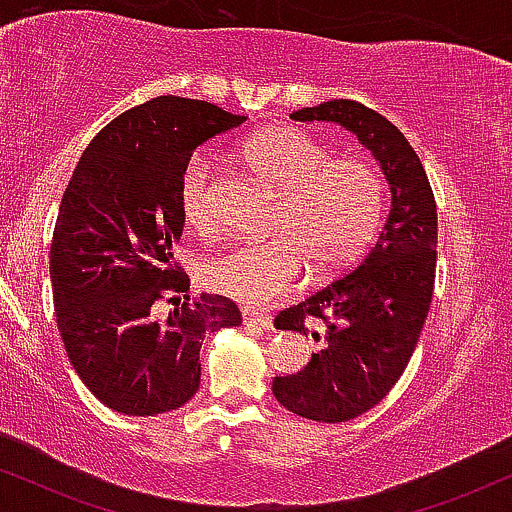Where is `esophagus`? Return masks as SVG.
<instances>
[{
    "instance_id": "1",
    "label": "esophagus",
    "mask_w": 512,
    "mask_h": 512,
    "mask_svg": "<svg viewBox=\"0 0 512 512\" xmlns=\"http://www.w3.org/2000/svg\"><path fill=\"white\" fill-rule=\"evenodd\" d=\"M243 322L248 327H257V330H269L272 327V317L257 313V310H243Z\"/></svg>"
}]
</instances>
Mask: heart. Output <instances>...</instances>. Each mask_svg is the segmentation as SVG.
Wrapping results in <instances>:
<instances>
[{
  "mask_svg": "<svg viewBox=\"0 0 512 512\" xmlns=\"http://www.w3.org/2000/svg\"><path fill=\"white\" fill-rule=\"evenodd\" d=\"M248 166L279 192L272 233L264 243H243L204 262L211 291L245 305H267L289 293L308 262L310 272L342 269L368 245L383 216L385 182L361 158L332 151L296 127H269L243 146ZM216 163L209 151L190 158L180 182L182 219L197 233L216 226Z\"/></svg>",
  "mask_w": 512,
  "mask_h": 512,
  "instance_id": "heart-1",
  "label": "heart"
}]
</instances>
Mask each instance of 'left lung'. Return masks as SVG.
Returning <instances> with one entry per match:
<instances>
[{"label":"left lung","instance_id":"1","mask_svg":"<svg viewBox=\"0 0 512 512\" xmlns=\"http://www.w3.org/2000/svg\"><path fill=\"white\" fill-rule=\"evenodd\" d=\"M296 122H332L354 134L378 161L390 209L378 238L349 272L276 315V330L303 332L325 322L322 346L308 366L272 380L276 402L322 424L361 416L383 399L407 368L431 308L438 214L426 170L404 134L356 101L301 108ZM313 339L320 334L313 332Z\"/></svg>","mask_w":512,"mask_h":512}]
</instances>
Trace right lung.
Listing matches in <instances>:
<instances>
[{"label":"right lung","mask_w":512,"mask_h":512,"mask_svg":"<svg viewBox=\"0 0 512 512\" xmlns=\"http://www.w3.org/2000/svg\"><path fill=\"white\" fill-rule=\"evenodd\" d=\"M245 120L207 101L154 98L96 134L64 190L50 248L57 330L81 383L117 414L156 416L190 402L204 334L240 325L231 298L187 303L190 284L170 262L187 163Z\"/></svg>","instance_id":"obj_1"}]
</instances>
